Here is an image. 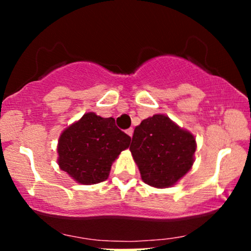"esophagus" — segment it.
I'll return each instance as SVG.
<instances>
[{
  "label": "esophagus",
  "mask_w": 251,
  "mask_h": 251,
  "mask_svg": "<svg viewBox=\"0 0 251 251\" xmlns=\"http://www.w3.org/2000/svg\"><path fill=\"white\" fill-rule=\"evenodd\" d=\"M126 133H127L129 137H132V135H133V128H128V129H126Z\"/></svg>",
  "instance_id": "1"
}]
</instances>
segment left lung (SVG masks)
I'll return each instance as SVG.
<instances>
[{
  "label": "left lung",
  "instance_id": "left-lung-1",
  "mask_svg": "<svg viewBox=\"0 0 251 251\" xmlns=\"http://www.w3.org/2000/svg\"><path fill=\"white\" fill-rule=\"evenodd\" d=\"M142 179L154 188H168L194 164L196 139L163 114L143 120L129 146Z\"/></svg>",
  "mask_w": 251,
  "mask_h": 251
}]
</instances>
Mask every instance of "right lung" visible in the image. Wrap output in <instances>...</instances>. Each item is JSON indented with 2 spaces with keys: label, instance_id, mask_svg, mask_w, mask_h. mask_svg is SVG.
Wrapping results in <instances>:
<instances>
[{
  "label": "right lung",
  "instance_id": "add662e5",
  "mask_svg": "<svg viewBox=\"0 0 251 251\" xmlns=\"http://www.w3.org/2000/svg\"><path fill=\"white\" fill-rule=\"evenodd\" d=\"M129 142V135L117 127L113 118L89 112L60 135V169L80 184L100 183L107 179L112 163Z\"/></svg>",
  "mask_w": 251,
  "mask_h": 251
}]
</instances>
